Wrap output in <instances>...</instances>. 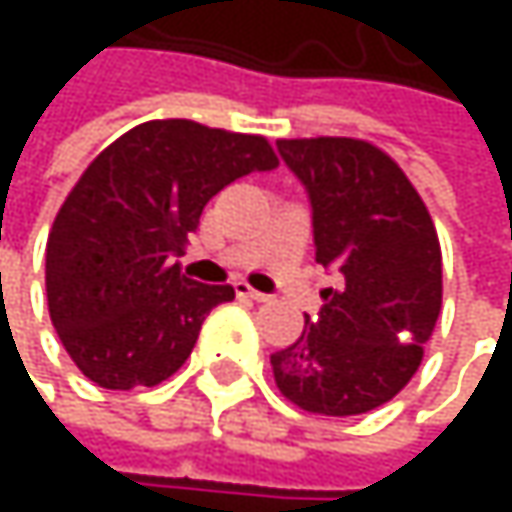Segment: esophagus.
<instances>
[{
    "mask_svg": "<svg viewBox=\"0 0 512 512\" xmlns=\"http://www.w3.org/2000/svg\"><path fill=\"white\" fill-rule=\"evenodd\" d=\"M234 290H237V296H249V299H255V302H266V299H269L266 293H260V290H255V287H249L246 281H237V284H234Z\"/></svg>",
    "mask_w": 512,
    "mask_h": 512,
    "instance_id": "obj_1",
    "label": "esophagus"
}]
</instances>
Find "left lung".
<instances>
[{"instance_id":"obj_1","label":"left lung","mask_w":512,"mask_h":512,"mask_svg":"<svg viewBox=\"0 0 512 512\" xmlns=\"http://www.w3.org/2000/svg\"><path fill=\"white\" fill-rule=\"evenodd\" d=\"M311 204L317 263L341 275L296 344L269 356L278 391L305 412L364 415L418 370L442 308L433 219L391 156L358 139H281Z\"/></svg>"}]
</instances>
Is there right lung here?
Segmentation results:
<instances>
[{"mask_svg": "<svg viewBox=\"0 0 512 512\" xmlns=\"http://www.w3.org/2000/svg\"><path fill=\"white\" fill-rule=\"evenodd\" d=\"M275 165L263 136L174 118L133 127L85 168L52 222L47 302L91 382L151 388L189 358L204 317L234 287L198 284L171 257L216 192Z\"/></svg>", "mask_w": 512, "mask_h": 512, "instance_id": "1", "label": "right lung"}]
</instances>
